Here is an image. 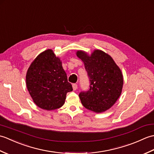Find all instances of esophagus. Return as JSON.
Here are the masks:
<instances>
[{
	"instance_id": "1",
	"label": "esophagus",
	"mask_w": 154,
	"mask_h": 154,
	"mask_svg": "<svg viewBox=\"0 0 154 154\" xmlns=\"http://www.w3.org/2000/svg\"><path fill=\"white\" fill-rule=\"evenodd\" d=\"M73 91H76L77 90V85H76V84H73Z\"/></svg>"
}]
</instances>
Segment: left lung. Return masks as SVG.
Instances as JSON below:
<instances>
[{"mask_svg":"<svg viewBox=\"0 0 154 154\" xmlns=\"http://www.w3.org/2000/svg\"><path fill=\"white\" fill-rule=\"evenodd\" d=\"M76 55L84 63L90 80V89L79 98L87 109L96 113L105 112L119 99L123 87V75L112 57L100 50L91 55L78 50Z\"/></svg>","mask_w":154,"mask_h":154,"instance_id":"left-lung-1","label":"left lung"}]
</instances>
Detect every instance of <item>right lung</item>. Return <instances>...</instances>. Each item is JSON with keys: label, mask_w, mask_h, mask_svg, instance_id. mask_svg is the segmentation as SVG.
I'll return each mask as SVG.
<instances>
[{"label": "right lung", "mask_w": 154, "mask_h": 154, "mask_svg": "<svg viewBox=\"0 0 154 154\" xmlns=\"http://www.w3.org/2000/svg\"><path fill=\"white\" fill-rule=\"evenodd\" d=\"M26 82L34 103L47 110L61 107L67 93L73 91L60 58L56 57L51 49L42 51L32 62Z\"/></svg>", "instance_id": "obj_1"}]
</instances>
